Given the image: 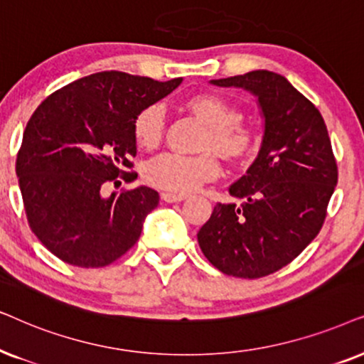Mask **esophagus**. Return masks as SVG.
I'll list each match as a JSON object with an SVG mask.
<instances>
[{"label": "esophagus", "mask_w": 364, "mask_h": 364, "mask_svg": "<svg viewBox=\"0 0 364 364\" xmlns=\"http://www.w3.org/2000/svg\"><path fill=\"white\" fill-rule=\"evenodd\" d=\"M161 200L166 203H178V201L186 200V195H178V193L164 191V193H161Z\"/></svg>", "instance_id": "esophagus-1"}]
</instances>
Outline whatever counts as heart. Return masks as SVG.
<instances>
[{"instance_id":"obj_1","label":"heart","mask_w":364,"mask_h":364,"mask_svg":"<svg viewBox=\"0 0 364 364\" xmlns=\"http://www.w3.org/2000/svg\"><path fill=\"white\" fill-rule=\"evenodd\" d=\"M181 108L205 124L195 156L163 154L144 168V179L151 186L173 193H188L213 181L220 173V156L231 166H240L253 156L259 136L245 123L243 111L218 93H198L183 100ZM133 136L139 148L153 151L163 141L164 113L161 106L149 105L136 114Z\"/></svg>"}]
</instances>
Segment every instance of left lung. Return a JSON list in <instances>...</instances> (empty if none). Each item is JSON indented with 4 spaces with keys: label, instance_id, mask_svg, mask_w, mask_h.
I'll use <instances>...</instances> for the list:
<instances>
[{
    "label": "left lung",
    "instance_id": "8db88e82",
    "mask_svg": "<svg viewBox=\"0 0 364 364\" xmlns=\"http://www.w3.org/2000/svg\"><path fill=\"white\" fill-rule=\"evenodd\" d=\"M211 83L258 96L264 138L248 173L230 188L241 203H218L198 243L221 273L263 278L316 238L338 183L336 158L321 113L284 76L258 70Z\"/></svg>",
    "mask_w": 364,
    "mask_h": 364
}]
</instances>
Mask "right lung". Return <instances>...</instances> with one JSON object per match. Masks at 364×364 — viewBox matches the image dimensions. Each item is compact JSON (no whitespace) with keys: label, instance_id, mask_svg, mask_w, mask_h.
<instances>
[{"label":"right lung","instance_id":"1","mask_svg":"<svg viewBox=\"0 0 364 364\" xmlns=\"http://www.w3.org/2000/svg\"><path fill=\"white\" fill-rule=\"evenodd\" d=\"M181 83L123 71L80 77L51 93L23 133L16 174L28 225L56 258L103 268L136 245L158 191L139 186L105 196L109 185L136 179L133 123L146 106Z\"/></svg>","mask_w":364,"mask_h":364}]
</instances>
